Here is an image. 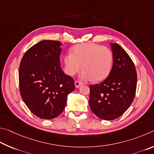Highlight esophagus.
<instances>
[{"label":"esophagus","instance_id":"1","mask_svg":"<svg viewBox=\"0 0 154 154\" xmlns=\"http://www.w3.org/2000/svg\"><path fill=\"white\" fill-rule=\"evenodd\" d=\"M74 85H75V88H77L80 87H81V86L82 85V83L79 82V81H75V82H74Z\"/></svg>","mask_w":154,"mask_h":154}]
</instances>
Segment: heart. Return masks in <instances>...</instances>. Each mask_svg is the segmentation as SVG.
Returning a JSON list of instances; mask_svg holds the SVG:
<instances>
[{
	"label": "heart",
	"instance_id": "b5f03b06",
	"mask_svg": "<svg viewBox=\"0 0 154 154\" xmlns=\"http://www.w3.org/2000/svg\"><path fill=\"white\" fill-rule=\"evenodd\" d=\"M66 72L74 75L81 68L80 78L82 80L101 81L109 75L113 64V55L109 48L95 44L82 43L72 48V53L64 57Z\"/></svg>",
	"mask_w": 154,
	"mask_h": 154
}]
</instances>
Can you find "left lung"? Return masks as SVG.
Returning a JSON list of instances; mask_svg holds the SVG:
<instances>
[{"label":"left lung","instance_id":"8db88e82","mask_svg":"<svg viewBox=\"0 0 154 154\" xmlns=\"http://www.w3.org/2000/svg\"><path fill=\"white\" fill-rule=\"evenodd\" d=\"M113 66L103 82L89 86L91 111L102 120L121 116L133 101L137 88V72L133 61L119 45L110 43Z\"/></svg>","mask_w":154,"mask_h":154}]
</instances>
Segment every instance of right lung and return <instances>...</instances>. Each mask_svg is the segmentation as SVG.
I'll list each match as a JSON object with an SVG mask.
<instances>
[{
	"label": "right lung",
	"mask_w": 154,
	"mask_h": 154,
	"mask_svg": "<svg viewBox=\"0 0 154 154\" xmlns=\"http://www.w3.org/2000/svg\"><path fill=\"white\" fill-rule=\"evenodd\" d=\"M61 45L56 40H42L26 51L20 63L21 96L29 109L42 119L60 115L67 95L75 89L74 80L60 67Z\"/></svg>",
	"instance_id": "add662e5"
}]
</instances>
